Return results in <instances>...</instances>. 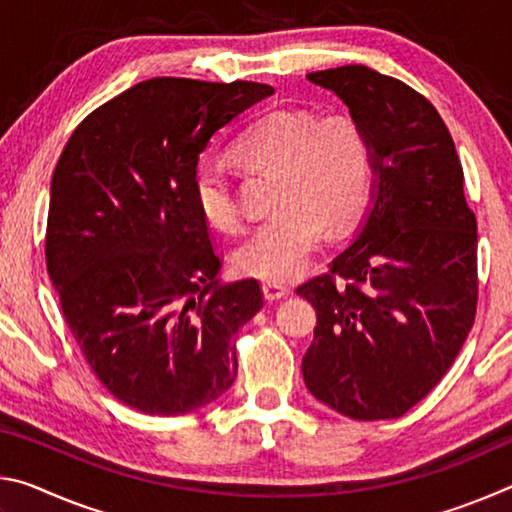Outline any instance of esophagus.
<instances>
[{
    "mask_svg": "<svg viewBox=\"0 0 512 512\" xmlns=\"http://www.w3.org/2000/svg\"><path fill=\"white\" fill-rule=\"evenodd\" d=\"M262 291H264L266 300H280V298L287 296L291 289L287 287V284H280V282H264Z\"/></svg>",
    "mask_w": 512,
    "mask_h": 512,
    "instance_id": "34e87169",
    "label": "esophagus"
}]
</instances>
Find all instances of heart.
<instances>
[{"label": "heart", "instance_id": "obj_1", "mask_svg": "<svg viewBox=\"0 0 512 512\" xmlns=\"http://www.w3.org/2000/svg\"><path fill=\"white\" fill-rule=\"evenodd\" d=\"M246 169H273V207L235 250V266L264 282H289L309 266L320 239L357 221L372 187L370 146L350 115L318 117L305 108H277L246 126L230 146ZM194 201L214 230L241 225V207L221 164L205 162L194 178Z\"/></svg>", "mask_w": 512, "mask_h": 512}]
</instances>
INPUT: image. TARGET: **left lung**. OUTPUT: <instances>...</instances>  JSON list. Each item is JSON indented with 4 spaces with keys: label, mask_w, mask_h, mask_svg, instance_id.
<instances>
[{
    "label": "left lung",
    "mask_w": 512,
    "mask_h": 512,
    "mask_svg": "<svg viewBox=\"0 0 512 512\" xmlns=\"http://www.w3.org/2000/svg\"><path fill=\"white\" fill-rule=\"evenodd\" d=\"M370 146V207L329 273L298 287L316 309L309 393L352 420L400 418L452 368L476 314V219L438 110L366 65L307 74Z\"/></svg>",
    "instance_id": "8db88e82"
}]
</instances>
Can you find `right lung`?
Masks as SVG:
<instances>
[{"label":"right lung","mask_w":512,"mask_h":512,"mask_svg":"<svg viewBox=\"0 0 512 512\" xmlns=\"http://www.w3.org/2000/svg\"><path fill=\"white\" fill-rule=\"evenodd\" d=\"M271 94L253 81L158 76L90 112L60 153L47 273L85 361L131 409L192 413L237 377L232 341L262 289L216 280L194 178L212 137Z\"/></svg>","instance_id":"add662e5"}]
</instances>
